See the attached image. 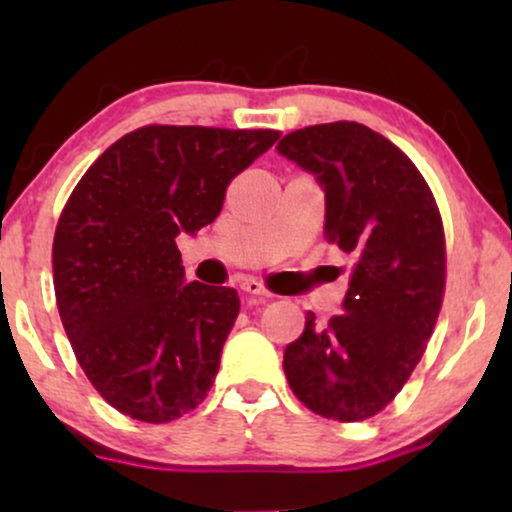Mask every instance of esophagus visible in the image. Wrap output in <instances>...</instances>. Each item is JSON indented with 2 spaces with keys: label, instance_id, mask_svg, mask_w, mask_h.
<instances>
[{
  "label": "esophagus",
  "instance_id": "34e87169",
  "mask_svg": "<svg viewBox=\"0 0 512 512\" xmlns=\"http://www.w3.org/2000/svg\"><path fill=\"white\" fill-rule=\"evenodd\" d=\"M242 291L244 293H249V296H254V298H268L270 296V291L265 289V286L258 282V279H244L242 282Z\"/></svg>",
  "mask_w": 512,
  "mask_h": 512
}]
</instances>
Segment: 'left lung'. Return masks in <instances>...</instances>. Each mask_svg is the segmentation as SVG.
I'll return each instance as SVG.
<instances>
[{"instance_id":"8db88e82","label":"left lung","mask_w":512,"mask_h":512,"mask_svg":"<svg viewBox=\"0 0 512 512\" xmlns=\"http://www.w3.org/2000/svg\"><path fill=\"white\" fill-rule=\"evenodd\" d=\"M277 151L326 193L324 235L354 258L340 314L284 349V373L305 408L363 422L394 401L422 359L445 293V230L415 163L354 121L289 132Z\"/></svg>"}]
</instances>
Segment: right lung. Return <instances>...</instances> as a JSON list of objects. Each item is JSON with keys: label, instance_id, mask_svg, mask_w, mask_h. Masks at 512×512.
<instances>
[{"label": "right lung", "instance_id": "add662e5", "mask_svg": "<svg viewBox=\"0 0 512 512\" xmlns=\"http://www.w3.org/2000/svg\"><path fill=\"white\" fill-rule=\"evenodd\" d=\"M277 130L144 125L111 144L69 195L53 240L58 312L111 408L165 424L205 401L240 298L186 284L177 249L219 216L226 188Z\"/></svg>", "mask_w": 512, "mask_h": 512}]
</instances>
